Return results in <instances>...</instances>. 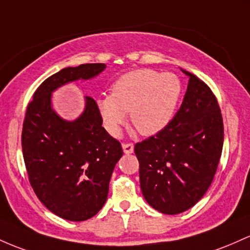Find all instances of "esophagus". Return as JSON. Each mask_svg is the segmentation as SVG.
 <instances>
[{
  "label": "esophagus",
  "instance_id": "esophagus-1",
  "mask_svg": "<svg viewBox=\"0 0 250 250\" xmlns=\"http://www.w3.org/2000/svg\"><path fill=\"white\" fill-rule=\"evenodd\" d=\"M123 150H124V152L126 155H128V153H132L133 152V144L132 143H124L123 144Z\"/></svg>",
  "mask_w": 250,
  "mask_h": 250
}]
</instances>
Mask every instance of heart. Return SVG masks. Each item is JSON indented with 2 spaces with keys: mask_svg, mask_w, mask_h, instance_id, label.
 <instances>
[{
  "mask_svg": "<svg viewBox=\"0 0 250 250\" xmlns=\"http://www.w3.org/2000/svg\"><path fill=\"white\" fill-rule=\"evenodd\" d=\"M182 94V83L172 73L136 69L123 74L112 83L111 94L97 99L103 124L112 136H118L130 112L131 122L142 134L161 132L176 112Z\"/></svg>",
  "mask_w": 250,
  "mask_h": 250,
  "instance_id": "heart-1",
  "label": "heart"
}]
</instances>
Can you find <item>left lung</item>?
I'll return each instance as SVG.
<instances>
[{
    "label": "left lung",
    "instance_id": "1",
    "mask_svg": "<svg viewBox=\"0 0 250 250\" xmlns=\"http://www.w3.org/2000/svg\"><path fill=\"white\" fill-rule=\"evenodd\" d=\"M183 73L189 83L173 119L134 145L144 198L167 215L181 214L203 197L223 147V119L215 94L196 75Z\"/></svg>",
    "mask_w": 250,
    "mask_h": 250
}]
</instances>
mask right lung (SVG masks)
Returning a JSON list of instances; mask_svg holds the SVG:
<instances>
[{
	"label": "right lung",
	"instance_id": "right-lung-1",
	"mask_svg": "<svg viewBox=\"0 0 250 250\" xmlns=\"http://www.w3.org/2000/svg\"><path fill=\"white\" fill-rule=\"evenodd\" d=\"M105 63L67 67L36 88L28 104L22 127V152L33 190L53 214L68 221H85L103 208L123 148L103 127L93 98L74 122L63 120L52 108V92L67 83L87 80Z\"/></svg>",
	"mask_w": 250,
	"mask_h": 250
}]
</instances>
